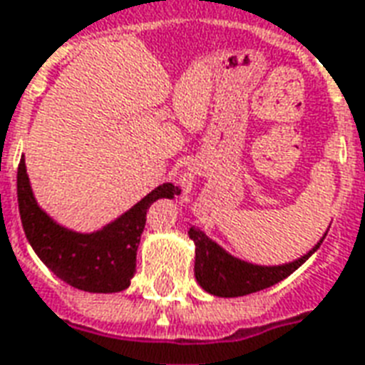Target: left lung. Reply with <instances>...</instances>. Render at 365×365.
Instances as JSON below:
<instances>
[{"label":"left lung","instance_id":"left-lung-1","mask_svg":"<svg viewBox=\"0 0 365 365\" xmlns=\"http://www.w3.org/2000/svg\"><path fill=\"white\" fill-rule=\"evenodd\" d=\"M190 237L195 242L197 282L203 286L207 292L220 296V298H237V296H245V294L259 292V290H265L269 286L284 280L298 267L304 265L307 257L323 242L321 240L307 255L299 257L294 263L280 267H259L234 259L197 228H190Z\"/></svg>","mask_w":365,"mask_h":365}]
</instances>
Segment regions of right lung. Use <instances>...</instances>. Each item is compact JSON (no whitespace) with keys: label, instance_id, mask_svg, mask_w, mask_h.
I'll use <instances>...</instances> for the list:
<instances>
[{"label":"right lung","instance_id":"1","mask_svg":"<svg viewBox=\"0 0 365 365\" xmlns=\"http://www.w3.org/2000/svg\"><path fill=\"white\" fill-rule=\"evenodd\" d=\"M174 195H180V187L162 183L106 228L77 234L61 228L40 210L32 197L24 160L19 162L17 199L26 240L58 279L85 292H121L131 284L148 207L160 197Z\"/></svg>","mask_w":365,"mask_h":365}]
</instances>
